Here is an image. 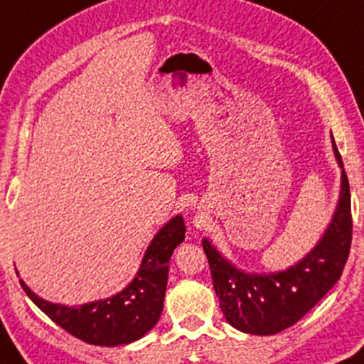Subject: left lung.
<instances>
[{"mask_svg": "<svg viewBox=\"0 0 364 364\" xmlns=\"http://www.w3.org/2000/svg\"><path fill=\"white\" fill-rule=\"evenodd\" d=\"M338 165L342 158L332 137ZM353 240L350 191L342 170L341 199L323 239L303 261L287 272L246 275L227 263L208 240H203L220 308L237 330L273 336L301 320L341 279Z\"/></svg>", "mask_w": 364, "mask_h": 364, "instance_id": "1", "label": "left lung"}]
</instances>
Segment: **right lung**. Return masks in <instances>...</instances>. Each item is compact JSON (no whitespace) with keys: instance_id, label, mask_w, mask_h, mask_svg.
Segmentation results:
<instances>
[{"instance_id":"right-lung-1","label":"right lung","mask_w":364,"mask_h":364,"mask_svg":"<svg viewBox=\"0 0 364 364\" xmlns=\"http://www.w3.org/2000/svg\"><path fill=\"white\" fill-rule=\"evenodd\" d=\"M183 239V218L175 216L149 244L132 284L112 299L68 308L41 299L22 280L20 285L32 303L70 336L94 346L129 344L149 332L160 320L170 258Z\"/></svg>"}]
</instances>
